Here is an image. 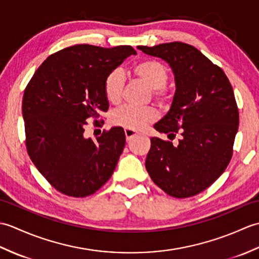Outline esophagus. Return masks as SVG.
I'll list each match as a JSON object with an SVG mask.
<instances>
[{
	"mask_svg": "<svg viewBox=\"0 0 259 259\" xmlns=\"http://www.w3.org/2000/svg\"><path fill=\"white\" fill-rule=\"evenodd\" d=\"M124 135H125V139L126 141H130L131 139L138 135V133H136L135 130H131V129H124Z\"/></svg>",
	"mask_w": 259,
	"mask_h": 259,
	"instance_id": "obj_1",
	"label": "esophagus"
}]
</instances>
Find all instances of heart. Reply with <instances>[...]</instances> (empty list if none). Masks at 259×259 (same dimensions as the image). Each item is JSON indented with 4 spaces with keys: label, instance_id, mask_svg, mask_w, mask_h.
<instances>
[{
    "label": "heart",
    "instance_id": "heart-1",
    "mask_svg": "<svg viewBox=\"0 0 259 259\" xmlns=\"http://www.w3.org/2000/svg\"><path fill=\"white\" fill-rule=\"evenodd\" d=\"M133 72L142 82L151 88L153 98L159 104H167L171 100L164 84L168 80V70L164 65L152 59H145L133 67ZM124 87V76L119 70L110 72L104 80V96L107 100L117 104L121 101ZM157 118L155 109L151 107H121L112 113L111 122L125 129L141 130Z\"/></svg>",
    "mask_w": 259,
    "mask_h": 259
}]
</instances>
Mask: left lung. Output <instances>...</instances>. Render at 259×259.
I'll use <instances>...</instances> for the list:
<instances>
[{"instance_id": "1", "label": "left lung", "mask_w": 259, "mask_h": 259, "mask_svg": "<svg viewBox=\"0 0 259 259\" xmlns=\"http://www.w3.org/2000/svg\"><path fill=\"white\" fill-rule=\"evenodd\" d=\"M139 50L169 63L176 92L171 108L155 124L178 145L151 138L146 169L159 188L175 198H188L207 189L227 168L238 130L239 113L232 84L224 71L183 42Z\"/></svg>"}]
</instances>
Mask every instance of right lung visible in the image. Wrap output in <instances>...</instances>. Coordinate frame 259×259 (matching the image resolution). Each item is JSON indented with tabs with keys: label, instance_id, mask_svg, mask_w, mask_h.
Returning <instances> with one entry per match:
<instances>
[{
	"label": "right lung",
	"instance_id": "1",
	"mask_svg": "<svg viewBox=\"0 0 259 259\" xmlns=\"http://www.w3.org/2000/svg\"><path fill=\"white\" fill-rule=\"evenodd\" d=\"M131 54L133 47L76 45L51 54L27 83L22 114L32 162L63 195L95 194L111 177L125 145L121 126L96 141L84 137L88 119L109 109L104 80ZM102 122V121H101Z\"/></svg>",
	"mask_w": 259,
	"mask_h": 259
}]
</instances>
